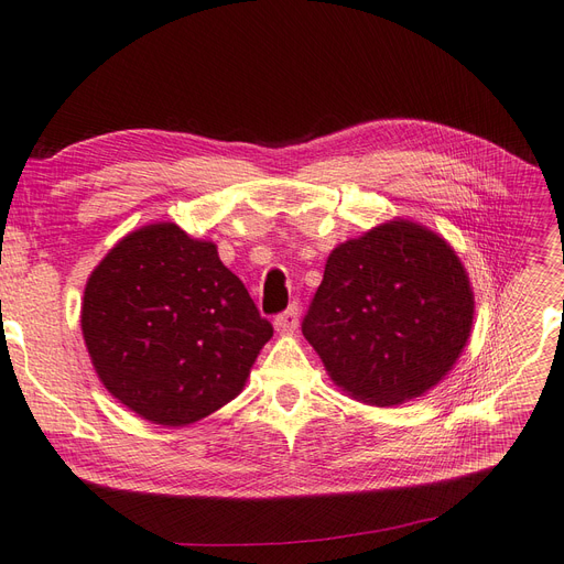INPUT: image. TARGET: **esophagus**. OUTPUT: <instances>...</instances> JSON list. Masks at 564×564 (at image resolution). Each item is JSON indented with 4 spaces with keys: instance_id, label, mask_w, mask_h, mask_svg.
I'll return each instance as SVG.
<instances>
[{
    "instance_id": "obj_1",
    "label": "esophagus",
    "mask_w": 564,
    "mask_h": 564,
    "mask_svg": "<svg viewBox=\"0 0 564 564\" xmlns=\"http://www.w3.org/2000/svg\"><path fill=\"white\" fill-rule=\"evenodd\" d=\"M273 324H275V332L278 334H291V332H294V328L299 326V305L286 307L284 313H280L275 317Z\"/></svg>"
}]
</instances>
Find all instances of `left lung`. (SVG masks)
Wrapping results in <instances>:
<instances>
[{"label": "left lung", "mask_w": 564, "mask_h": 564, "mask_svg": "<svg viewBox=\"0 0 564 564\" xmlns=\"http://www.w3.org/2000/svg\"><path fill=\"white\" fill-rule=\"evenodd\" d=\"M471 324L474 291L453 247L394 219L328 254L301 328L343 392L387 408L438 384Z\"/></svg>", "instance_id": "8db88e82"}]
</instances>
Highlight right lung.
<instances>
[{
    "label": "right lung",
    "mask_w": 564,
    "mask_h": 564,
    "mask_svg": "<svg viewBox=\"0 0 564 564\" xmlns=\"http://www.w3.org/2000/svg\"><path fill=\"white\" fill-rule=\"evenodd\" d=\"M82 332L111 397L153 424L184 426L242 392L273 326L215 242L151 224L93 270Z\"/></svg>",
    "instance_id": "right-lung-1"
}]
</instances>
